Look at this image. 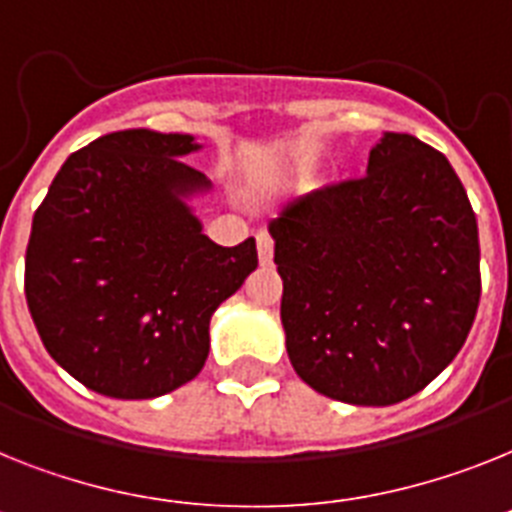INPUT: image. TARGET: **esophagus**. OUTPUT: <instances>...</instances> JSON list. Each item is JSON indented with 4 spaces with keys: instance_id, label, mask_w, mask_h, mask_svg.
Masks as SVG:
<instances>
[{
    "instance_id": "esophagus-1",
    "label": "esophagus",
    "mask_w": 512,
    "mask_h": 512,
    "mask_svg": "<svg viewBox=\"0 0 512 512\" xmlns=\"http://www.w3.org/2000/svg\"><path fill=\"white\" fill-rule=\"evenodd\" d=\"M257 257H260V263L268 265L273 260V236L268 231H260L257 234Z\"/></svg>"
}]
</instances>
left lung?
<instances>
[{"label": "left lung", "instance_id": "obj_1", "mask_svg": "<svg viewBox=\"0 0 512 512\" xmlns=\"http://www.w3.org/2000/svg\"><path fill=\"white\" fill-rule=\"evenodd\" d=\"M296 375L354 406H390L448 367L474 325L479 229L461 179L414 135L385 132L362 179L270 221Z\"/></svg>", "mask_w": 512, "mask_h": 512}]
</instances>
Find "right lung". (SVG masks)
Returning a JSON list of instances; mask_svg holds the SVG:
<instances>
[{
  "mask_svg": "<svg viewBox=\"0 0 512 512\" xmlns=\"http://www.w3.org/2000/svg\"><path fill=\"white\" fill-rule=\"evenodd\" d=\"M192 135L122 130L72 153L38 205L25 299L51 359L109 398L195 380L210 317L257 268L255 239L221 247L184 197L208 190Z\"/></svg>",
  "mask_w": 512,
  "mask_h": 512,
  "instance_id": "1",
  "label": "right lung"
}]
</instances>
